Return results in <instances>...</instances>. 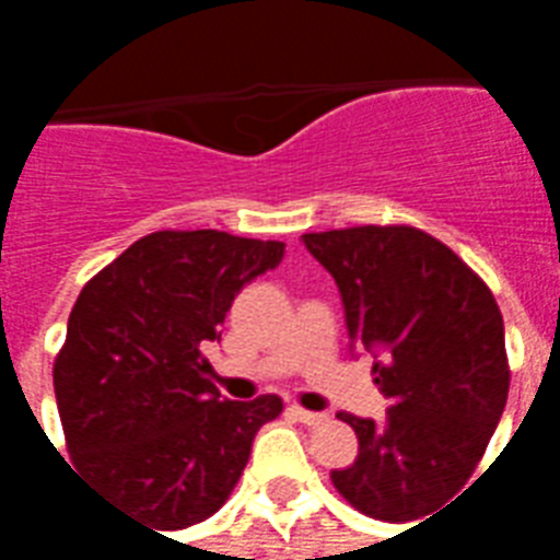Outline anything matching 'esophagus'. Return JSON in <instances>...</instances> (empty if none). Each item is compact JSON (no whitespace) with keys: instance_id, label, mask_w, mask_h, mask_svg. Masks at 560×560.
Returning a JSON list of instances; mask_svg holds the SVG:
<instances>
[{"instance_id":"34e87169","label":"esophagus","mask_w":560,"mask_h":560,"mask_svg":"<svg viewBox=\"0 0 560 560\" xmlns=\"http://www.w3.org/2000/svg\"><path fill=\"white\" fill-rule=\"evenodd\" d=\"M291 413L296 420L303 422V425H320V422H327V413H317V411H305L300 405H291Z\"/></svg>"}]
</instances>
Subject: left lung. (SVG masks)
Masks as SVG:
<instances>
[{
    "label": "left lung",
    "mask_w": 560,
    "mask_h": 560,
    "mask_svg": "<svg viewBox=\"0 0 560 560\" xmlns=\"http://www.w3.org/2000/svg\"><path fill=\"white\" fill-rule=\"evenodd\" d=\"M303 245L336 279L351 353L375 357L389 399L381 422L339 413L360 456L332 470V486L372 518L434 516L468 482L504 413L501 308L458 255L417 228L303 233Z\"/></svg>",
    "instance_id": "8db88e82"
}]
</instances>
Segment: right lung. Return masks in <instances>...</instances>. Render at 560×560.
<instances>
[{"mask_svg":"<svg viewBox=\"0 0 560 560\" xmlns=\"http://www.w3.org/2000/svg\"><path fill=\"white\" fill-rule=\"evenodd\" d=\"M284 243L221 231H159L128 245L80 291L56 357L68 453L102 494L149 530L219 510L279 396L224 399L203 345L236 293L276 269Z\"/></svg>","mask_w":560,"mask_h":560,"instance_id":"add662e5","label":"right lung"}]
</instances>
